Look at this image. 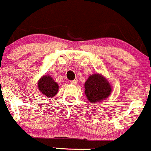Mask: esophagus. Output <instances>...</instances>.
Returning a JSON list of instances; mask_svg holds the SVG:
<instances>
[{
  "label": "esophagus",
  "mask_w": 151,
  "mask_h": 151,
  "mask_svg": "<svg viewBox=\"0 0 151 151\" xmlns=\"http://www.w3.org/2000/svg\"><path fill=\"white\" fill-rule=\"evenodd\" d=\"M77 80H76V79H75V80H72V81H70V84H77Z\"/></svg>",
  "instance_id": "obj_1"
}]
</instances>
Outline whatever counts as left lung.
Wrapping results in <instances>:
<instances>
[{
	"instance_id": "left-lung-1",
	"label": "left lung",
	"mask_w": 151,
	"mask_h": 151,
	"mask_svg": "<svg viewBox=\"0 0 151 151\" xmlns=\"http://www.w3.org/2000/svg\"><path fill=\"white\" fill-rule=\"evenodd\" d=\"M84 93L90 103H99L111 95L112 88L106 78L101 74L90 75L84 83Z\"/></svg>"
}]
</instances>
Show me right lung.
Here are the masks:
<instances>
[{"label":"right lung","mask_w":151,"mask_h":151,"mask_svg":"<svg viewBox=\"0 0 151 151\" xmlns=\"http://www.w3.org/2000/svg\"><path fill=\"white\" fill-rule=\"evenodd\" d=\"M37 88L43 95L52 98L58 92L59 85L49 74H44L37 81Z\"/></svg>","instance_id":"1"}]
</instances>
